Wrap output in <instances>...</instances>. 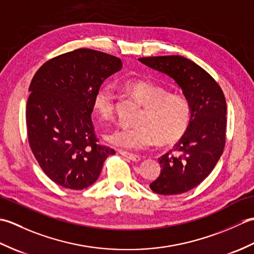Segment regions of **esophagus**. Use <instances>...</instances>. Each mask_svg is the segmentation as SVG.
<instances>
[{
  "instance_id": "esophagus-1",
  "label": "esophagus",
  "mask_w": 254,
  "mask_h": 254,
  "mask_svg": "<svg viewBox=\"0 0 254 254\" xmlns=\"http://www.w3.org/2000/svg\"><path fill=\"white\" fill-rule=\"evenodd\" d=\"M120 154L122 156H124V157H127V159H130L132 161H135V163H137V161L141 160V157H139L138 155H134V154H131V153L124 152V150H120Z\"/></svg>"
}]
</instances>
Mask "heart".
I'll return each instance as SVG.
<instances>
[{
    "label": "heart",
    "mask_w": 254,
    "mask_h": 254,
    "mask_svg": "<svg viewBox=\"0 0 254 254\" xmlns=\"http://www.w3.org/2000/svg\"><path fill=\"white\" fill-rule=\"evenodd\" d=\"M124 94L143 106L135 126L120 127L107 134V141L115 146L138 149L150 146H169L185 135L191 119V106L179 93H169L165 86L144 78H128L120 83ZM94 111L104 120L115 116L116 95L109 85H102L93 98Z\"/></svg>",
    "instance_id": "1"
}]
</instances>
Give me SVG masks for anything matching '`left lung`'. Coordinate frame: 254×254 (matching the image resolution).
<instances>
[{
	"label": "left lung",
	"instance_id": "8db88e82",
	"mask_svg": "<svg viewBox=\"0 0 254 254\" xmlns=\"http://www.w3.org/2000/svg\"><path fill=\"white\" fill-rule=\"evenodd\" d=\"M138 60L174 78L191 106L186 134L174 149L158 158L160 175L149 188L161 195L188 192L212 172L223 154L227 126L224 93L205 69L187 58L163 56Z\"/></svg>",
	"mask_w": 254,
	"mask_h": 254
}]
</instances>
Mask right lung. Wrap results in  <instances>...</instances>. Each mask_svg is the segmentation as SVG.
I'll return each instance as SVG.
<instances>
[{"label": "right lung", "mask_w": 254, "mask_h": 254, "mask_svg": "<svg viewBox=\"0 0 254 254\" xmlns=\"http://www.w3.org/2000/svg\"><path fill=\"white\" fill-rule=\"evenodd\" d=\"M121 67L119 58L83 48L47 61L32 77L26 106L28 143L57 185L86 189L116 154L98 143L90 116L96 90Z\"/></svg>", "instance_id": "right-lung-1"}]
</instances>
